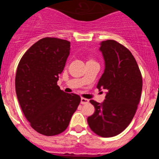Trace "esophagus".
<instances>
[{"label":"esophagus","instance_id":"34e87169","mask_svg":"<svg viewBox=\"0 0 159 159\" xmlns=\"http://www.w3.org/2000/svg\"><path fill=\"white\" fill-rule=\"evenodd\" d=\"M89 102V101L88 99H86V98H84V97H81V104H88Z\"/></svg>","mask_w":159,"mask_h":159}]
</instances>
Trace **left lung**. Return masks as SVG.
<instances>
[{
  "mask_svg": "<svg viewBox=\"0 0 159 159\" xmlns=\"http://www.w3.org/2000/svg\"><path fill=\"white\" fill-rule=\"evenodd\" d=\"M100 51L105 63L98 89L107 90L104 102L90 100L95 111L87 119L97 135L104 138L119 135L130 124L139 103L142 74L131 51L112 39L103 41Z\"/></svg>",
  "mask_w": 159,
  "mask_h": 159,
  "instance_id": "8db88e82",
  "label": "left lung"
}]
</instances>
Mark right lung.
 I'll list each match as a JSON object with an SVG mask.
<instances>
[{
  "label": "right lung",
  "instance_id": "right-lung-1",
  "mask_svg": "<svg viewBox=\"0 0 159 159\" xmlns=\"http://www.w3.org/2000/svg\"><path fill=\"white\" fill-rule=\"evenodd\" d=\"M70 43L46 37L24 53L16 74L17 99L35 131L47 136L63 132L80 102V96L66 93L57 85L70 55Z\"/></svg>",
  "mask_w": 159,
  "mask_h": 159
}]
</instances>
